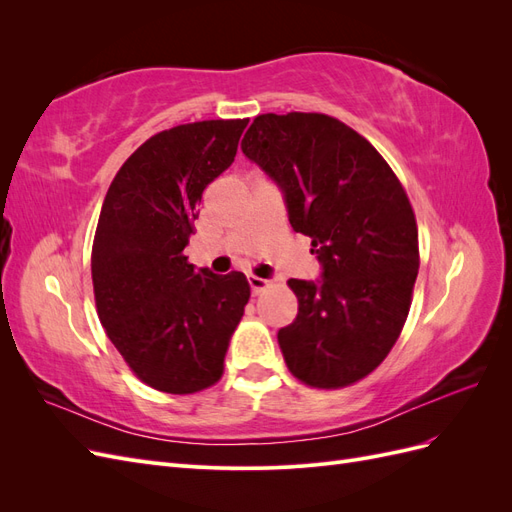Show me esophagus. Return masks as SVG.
Listing matches in <instances>:
<instances>
[{"label": "esophagus", "mask_w": 512, "mask_h": 512, "mask_svg": "<svg viewBox=\"0 0 512 512\" xmlns=\"http://www.w3.org/2000/svg\"><path fill=\"white\" fill-rule=\"evenodd\" d=\"M247 282H250V288L254 294H260L265 288H269V282L262 280V277H256V275H247Z\"/></svg>", "instance_id": "34e87169"}]
</instances>
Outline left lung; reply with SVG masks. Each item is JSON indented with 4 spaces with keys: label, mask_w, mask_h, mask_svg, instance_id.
<instances>
[{
    "label": "left lung",
    "mask_w": 512,
    "mask_h": 512,
    "mask_svg": "<svg viewBox=\"0 0 512 512\" xmlns=\"http://www.w3.org/2000/svg\"><path fill=\"white\" fill-rule=\"evenodd\" d=\"M241 149L280 183L292 230L322 262V282L288 280L299 314L277 342L290 374L327 391L363 380L401 335L421 265L404 185L365 136L322 113L258 115Z\"/></svg>",
    "instance_id": "8db88e82"
}]
</instances>
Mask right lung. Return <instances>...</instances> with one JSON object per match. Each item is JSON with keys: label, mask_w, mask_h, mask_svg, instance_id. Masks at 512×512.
Listing matches in <instances>:
<instances>
[{"label": "right lung", "mask_w": 512, "mask_h": 512, "mask_svg": "<svg viewBox=\"0 0 512 512\" xmlns=\"http://www.w3.org/2000/svg\"><path fill=\"white\" fill-rule=\"evenodd\" d=\"M247 121L207 119L153 134L104 198L91 247L98 318L132 374L162 393L192 395L222 378L250 301L243 273L194 271L183 254L200 198L235 160Z\"/></svg>", "instance_id": "obj_1"}]
</instances>
